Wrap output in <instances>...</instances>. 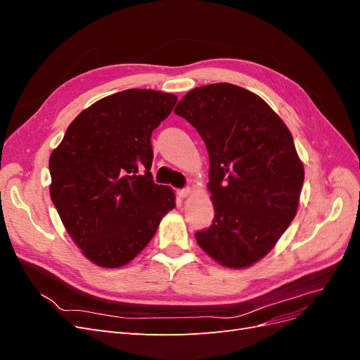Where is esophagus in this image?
Instances as JSON below:
<instances>
[{
  "label": "esophagus",
  "mask_w": 360,
  "mask_h": 360,
  "mask_svg": "<svg viewBox=\"0 0 360 360\" xmlns=\"http://www.w3.org/2000/svg\"><path fill=\"white\" fill-rule=\"evenodd\" d=\"M177 195L180 198H186L191 195V188H183V189H179L177 191Z\"/></svg>",
  "instance_id": "1"
}]
</instances>
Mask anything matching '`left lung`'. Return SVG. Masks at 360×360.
<instances>
[{
	"label": "left lung",
	"instance_id": "1",
	"mask_svg": "<svg viewBox=\"0 0 360 360\" xmlns=\"http://www.w3.org/2000/svg\"><path fill=\"white\" fill-rule=\"evenodd\" d=\"M174 112L209 151L214 217L195 233L198 245L225 267L257 263L297 212L304 171L288 127L261 97L233 84L198 86Z\"/></svg>",
	"mask_w": 360,
	"mask_h": 360
}]
</instances>
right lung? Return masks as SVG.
Masks as SVG:
<instances>
[{
	"label": "right lung",
	"instance_id": "obj_1",
	"mask_svg": "<svg viewBox=\"0 0 360 360\" xmlns=\"http://www.w3.org/2000/svg\"><path fill=\"white\" fill-rule=\"evenodd\" d=\"M177 96L130 89L76 117L49 158L51 200L82 254L122 267L153 238L176 207L172 189L153 181L151 134Z\"/></svg>",
	"mask_w": 360,
	"mask_h": 360
}]
</instances>
